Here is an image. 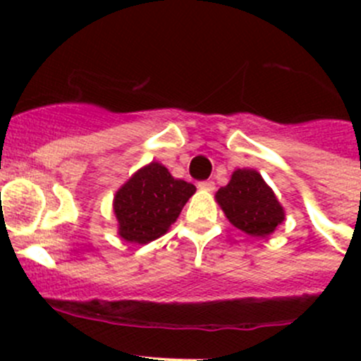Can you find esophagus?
I'll return each instance as SVG.
<instances>
[{"mask_svg": "<svg viewBox=\"0 0 361 361\" xmlns=\"http://www.w3.org/2000/svg\"><path fill=\"white\" fill-rule=\"evenodd\" d=\"M197 187L201 188V190H206V192L214 190V183H213V181H201V183H199Z\"/></svg>", "mask_w": 361, "mask_h": 361, "instance_id": "esophagus-1", "label": "esophagus"}]
</instances>
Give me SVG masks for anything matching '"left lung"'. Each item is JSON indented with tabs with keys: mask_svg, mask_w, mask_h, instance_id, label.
Instances as JSON below:
<instances>
[{
	"mask_svg": "<svg viewBox=\"0 0 361 361\" xmlns=\"http://www.w3.org/2000/svg\"><path fill=\"white\" fill-rule=\"evenodd\" d=\"M214 199L227 220L251 238H267L285 220L274 190L255 169H235Z\"/></svg>",
	"mask_w": 361,
	"mask_h": 361,
	"instance_id": "1",
	"label": "left lung"
}]
</instances>
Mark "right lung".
<instances>
[{"label":"right lung","mask_w":361,"mask_h":361,"mask_svg":"<svg viewBox=\"0 0 361 361\" xmlns=\"http://www.w3.org/2000/svg\"><path fill=\"white\" fill-rule=\"evenodd\" d=\"M195 187L171 176L166 166L150 162L137 169L113 197L118 235L127 243L147 245L169 231Z\"/></svg>","instance_id":"obj_1"}]
</instances>
